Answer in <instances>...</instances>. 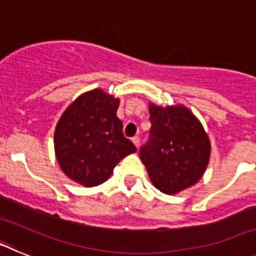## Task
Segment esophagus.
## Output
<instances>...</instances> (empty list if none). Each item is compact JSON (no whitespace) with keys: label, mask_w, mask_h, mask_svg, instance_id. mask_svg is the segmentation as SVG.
I'll list each match as a JSON object with an SVG mask.
<instances>
[{"label":"esophagus","mask_w":256,"mask_h":256,"mask_svg":"<svg viewBox=\"0 0 256 256\" xmlns=\"http://www.w3.org/2000/svg\"><path fill=\"white\" fill-rule=\"evenodd\" d=\"M132 142L136 144V148H138V146H140V137H138V136H134V137L132 138Z\"/></svg>","instance_id":"34e87169"}]
</instances>
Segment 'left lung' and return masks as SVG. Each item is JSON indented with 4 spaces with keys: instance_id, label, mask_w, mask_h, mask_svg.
I'll return each instance as SVG.
<instances>
[{
    "instance_id": "left-lung-1",
    "label": "left lung",
    "mask_w": 256,
    "mask_h": 256,
    "mask_svg": "<svg viewBox=\"0 0 256 256\" xmlns=\"http://www.w3.org/2000/svg\"><path fill=\"white\" fill-rule=\"evenodd\" d=\"M151 130L140 150L154 186L174 195L194 186L204 174L210 141L198 118L186 106L148 105Z\"/></svg>"
}]
</instances>
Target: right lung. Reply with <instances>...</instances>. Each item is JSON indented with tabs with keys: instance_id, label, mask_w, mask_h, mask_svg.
Returning <instances> with one entry per match:
<instances>
[{
	"instance_id": "1",
	"label": "right lung",
	"mask_w": 256,
	"mask_h": 256,
	"mask_svg": "<svg viewBox=\"0 0 256 256\" xmlns=\"http://www.w3.org/2000/svg\"><path fill=\"white\" fill-rule=\"evenodd\" d=\"M119 102L96 88L80 94L61 115L54 142L58 165L70 180L98 186L118 162L137 151L123 134V123L116 116Z\"/></svg>"
}]
</instances>
